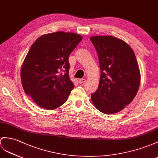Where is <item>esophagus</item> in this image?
Here are the masks:
<instances>
[{
	"label": "esophagus",
	"instance_id": "1",
	"mask_svg": "<svg viewBox=\"0 0 158 158\" xmlns=\"http://www.w3.org/2000/svg\"><path fill=\"white\" fill-rule=\"evenodd\" d=\"M85 82H86V79H84V78H81V79L79 80V83L80 84H83Z\"/></svg>",
	"mask_w": 158,
	"mask_h": 158
}]
</instances>
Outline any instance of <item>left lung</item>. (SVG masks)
<instances>
[{"label": "left lung", "instance_id": "1", "mask_svg": "<svg viewBox=\"0 0 158 158\" xmlns=\"http://www.w3.org/2000/svg\"><path fill=\"white\" fill-rule=\"evenodd\" d=\"M90 41L97 52L101 72L91 100L103 113H118L131 102L139 89L141 75L135 55L127 44L113 36H94Z\"/></svg>", "mask_w": 158, "mask_h": 158}]
</instances>
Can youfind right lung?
<instances>
[{"label": "right lung", "mask_w": 158, "mask_h": 158, "mask_svg": "<svg viewBox=\"0 0 158 158\" xmlns=\"http://www.w3.org/2000/svg\"><path fill=\"white\" fill-rule=\"evenodd\" d=\"M82 40L79 34L59 31L44 35L30 48L21 67V82L38 106L55 109L68 100L74 88L69 56Z\"/></svg>", "instance_id": "right-lung-1"}]
</instances>
